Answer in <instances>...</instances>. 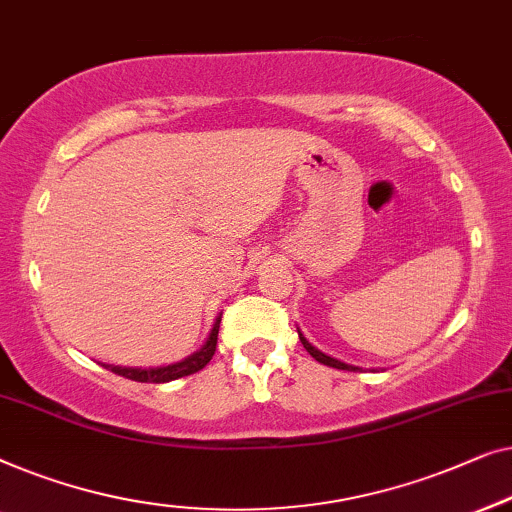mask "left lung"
I'll use <instances>...</instances> for the list:
<instances>
[{
	"mask_svg": "<svg viewBox=\"0 0 512 512\" xmlns=\"http://www.w3.org/2000/svg\"><path fill=\"white\" fill-rule=\"evenodd\" d=\"M299 338H301V343H304V348H306V352L308 355H311L313 359H318L320 364H325V366H334V369H341V371H359L357 366H350V364H343V362H338V359H334V357H329V355H325V352H320V350H315L311 343L306 341L304 336L299 334Z\"/></svg>",
	"mask_w": 512,
	"mask_h": 512,
	"instance_id": "obj_1",
	"label": "left lung"
}]
</instances>
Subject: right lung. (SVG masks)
Wrapping results in <instances>:
<instances>
[{
	"label": "right lung",
	"mask_w": 512,
	"mask_h": 512,
	"mask_svg": "<svg viewBox=\"0 0 512 512\" xmlns=\"http://www.w3.org/2000/svg\"><path fill=\"white\" fill-rule=\"evenodd\" d=\"M218 329H220V320L213 325V331H211V336H208L204 348H201L199 352H194V355H190L178 364L160 366V369H122V366H106V364L104 366L109 371L118 373V376H122V378L136 380V383H169V380L192 376V373L201 371L213 359L215 348H218Z\"/></svg>",
	"instance_id": "obj_1"
}]
</instances>
